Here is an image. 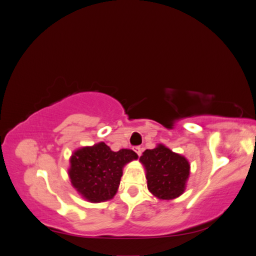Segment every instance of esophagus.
<instances>
[{"mask_svg": "<svg viewBox=\"0 0 256 256\" xmlns=\"http://www.w3.org/2000/svg\"><path fill=\"white\" fill-rule=\"evenodd\" d=\"M132 150H134V152H136V154H138V157H140V156H141V154H142V148H141V147H140V146H134Z\"/></svg>", "mask_w": 256, "mask_h": 256, "instance_id": "34e87169", "label": "esophagus"}]
</instances>
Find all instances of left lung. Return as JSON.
Returning a JSON list of instances; mask_svg holds the SVG:
<instances>
[{"label":"left lung","instance_id":"1","mask_svg":"<svg viewBox=\"0 0 256 256\" xmlns=\"http://www.w3.org/2000/svg\"><path fill=\"white\" fill-rule=\"evenodd\" d=\"M146 168L147 188L160 200H172L184 191L190 173L188 160L164 145L146 150L140 158Z\"/></svg>","mask_w":256,"mask_h":256}]
</instances>
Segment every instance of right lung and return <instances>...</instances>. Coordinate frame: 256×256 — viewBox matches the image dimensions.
<instances>
[{"instance_id":"add662e5","label":"right lung","mask_w":256,"mask_h":256,"mask_svg":"<svg viewBox=\"0 0 256 256\" xmlns=\"http://www.w3.org/2000/svg\"><path fill=\"white\" fill-rule=\"evenodd\" d=\"M138 154L130 150L113 152L104 142L74 152L69 177L74 187L90 202L111 200L120 182L122 168Z\"/></svg>"}]
</instances>
